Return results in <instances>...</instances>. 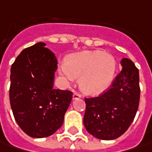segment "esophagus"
I'll return each mask as SVG.
<instances>
[{"mask_svg": "<svg viewBox=\"0 0 152 152\" xmlns=\"http://www.w3.org/2000/svg\"><path fill=\"white\" fill-rule=\"evenodd\" d=\"M81 95L80 93H78V92H74L73 93V99L74 100H76V99H79V98H81Z\"/></svg>", "mask_w": 152, "mask_h": 152, "instance_id": "obj_1", "label": "esophagus"}]
</instances>
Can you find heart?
I'll list each match as a JSON object with an SVG mask.
<instances>
[{
    "mask_svg": "<svg viewBox=\"0 0 152 152\" xmlns=\"http://www.w3.org/2000/svg\"><path fill=\"white\" fill-rule=\"evenodd\" d=\"M116 71V60L113 55L102 51H82L66 58L60 73L67 82L80 77L79 86L83 92L97 95L112 83Z\"/></svg>",
    "mask_w": 152,
    "mask_h": 152,
    "instance_id": "1",
    "label": "heart"
}]
</instances>
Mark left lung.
<instances>
[{
  "instance_id": "obj_1",
  "label": "left lung",
  "mask_w": 152,
  "mask_h": 152,
  "mask_svg": "<svg viewBox=\"0 0 152 152\" xmlns=\"http://www.w3.org/2000/svg\"><path fill=\"white\" fill-rule=\"evenodd\" d=\"M122 71L111 86L98 97L85 98L83 124L94 137L110 140L121 136L138 110L140 89L139 70L132 60H121Z\"/></svg>"
}]
</instances>
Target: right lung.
<instances>
[{
    "mask_svg": "<svg viewBox=\"0 0 152 152\" xmlns=\"http://www.w3.org/2000/svg\"><path fill=\"white\" fill-rule=\"evenodd\" d=\"M39 42L23 50L11 67L10 103L19 127L34 138L56 132L72 99V92L54 89L57 59Z\"/></svg>",
    "mask_w": 152,
    "mask_h": 152,
    "instance_id": "add662e5",
    "label": "right lung"
}]
</instances>
